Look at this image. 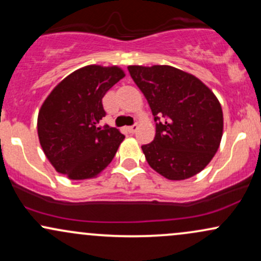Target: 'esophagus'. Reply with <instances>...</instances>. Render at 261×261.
Wrapping results in <instances>:
<instances>
[{"mask_svg":"<svg viewBox=\"0 0 261 261\" xmlns=\"http://www.w3.org/2000/svg\"><path fill=\"white\" fill-rule=\"evenodd\" d=\"M137 128H139V126H137V124H135V125H133V126H128L127 127V131L130 134H135V133H136Z\"/></svg>","mask_w":261,"mask_h":261,"instance_id":"1","label":"esophagus"}]
</instances>
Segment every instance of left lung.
<instances>
[{
	"mask_svg": "<svg viewBox=\"0 0 261 261\" xmlns=\"http://www.w3.org/2000/svg\"><path fill=\"white\" fill-rule=\"evenodd\" d=\"M127 70L154 116V140L142 146L149 167L169 180L196 175L214 158L222 139L223 113L217 97L194 74L173 66Z\"/></svg>",
	"mask_w": 261,
	"mask_h": 261,
	"instance_id": "8db88e82",
	"label": "left lung"
}]
</instances>
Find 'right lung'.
<instances>
[{
    "label": "right lung",
    "mask_w": 261,
    "mask_h": 261,
    "mask_svg": "<svg viewBox=\"0 0 261 261\" xmlns=\"http://www.w3.org/2000/svg\"><path fill=\"white\" fill-rule=\"evenodd\" d=\"M125 77L118 66L88 65L68 74L44 100L38 115V136L56 172L72 180L94 178L113 161L125 136L99 122L106 116L101 99Z\"/></svg>",
    "instance_id": "right-lung-1"
}]
</instances>
